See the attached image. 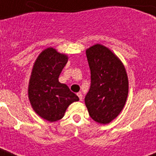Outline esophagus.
Segmentation results:
<instances>
[{
    "label": "esophagus",
    "mask_w": 156,
    "mask_h": 156,
    "mask_svg": "<svg viewBox=\"0 0 156 156\" xmlns=\"http://www.w3.org/2000/svg\"><path fill=\"white\" fill-rule=\"evenodd\" d=\"M77 95H78V97H79V100H80V101H82V100H83V95H82V93H81V92H78Z\"/></svg>",
    "instance_id": "obj_1"
}]
</instances>
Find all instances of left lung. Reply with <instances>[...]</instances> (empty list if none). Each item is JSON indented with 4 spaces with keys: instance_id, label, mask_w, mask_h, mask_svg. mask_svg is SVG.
I'll list each match as a JSON object with an SVG mask.
<instances>
[{
    "instance_id": "obj_1",
    "label": "left lung",
    "mask_w": 156,
    "mask_h": 156,
    "mask_svg": "<svg viewBox=\"0 0 156 156\" xmlns=\"http://www.w3.org/2000/svg\"><path fill=\"white\" fill-rule=\"evenodd\" d=\"M86 55L91 70V87L85 104L94 121L107 124L117 118L125 105L128 74L119 57L103 45L89 47Z\"/></svg>"
}]
</instances>
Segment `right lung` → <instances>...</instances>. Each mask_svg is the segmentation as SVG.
Listing matches in <instances>:
<instances>
[{
  "mask_svg": "<svg viewBox=\"0 0 156 156\" xmlns=\"http://www.w3.org/2000/svg\"><path fill=\"white\" fill-rule=\"evenodd\" d=\"M67 62V55L49 47L39 54L32 69L28 99L36 114L49 122L61 119L69 105L79 101L66 84L59 82V74Z\"/></svg>",
  "mask_w": 156,
  "mask_h": 156,
  "instance_id": "right-lung-1",
  "label": "right lung"
}]
</instances>
